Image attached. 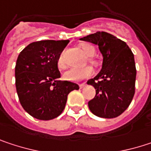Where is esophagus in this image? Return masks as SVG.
<instances>
[{"instance_id":"obj_1","label":"esophagus","mask_w":151,"mask_h":151,"mask_svg":"<svg viewBox=\"0 0 151 151\" xmlns=\"http://www.w3.org/2000/svg\"><path fill=\"white\" fill-rule=\"evenodd\" d=\"M85 86H86V83H82V84L79 85V87H80V88H84Z\"/></svg>"}]
</instances>
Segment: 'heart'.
<instances>
[{"label": "heart", "mask_w": 151, "mask_h": 151, "mask_svg": "<svg viewBox=\"0 0 151 151\" xmlns=\"http://www.w3.org/2000/svg\"><path fill=\"white\" fill-rule=\"evenodd\" d=\"M80 49L82 50V51L86 55V56H93L95 52V49L94 47L89 44H81ZM90 62L92 63H95L93 59H90ZM58 65L59 68H65V65L64 62V58L63 56L61 55L58 58ZM93 74V70L91 66H86L84 68H72L68 71H66L65 73V78L68 80L71 81H74V82H78L81 81L85 78H87L89 77Z\"/></svg>", "instance_id": "heart-1"}]
</instances>
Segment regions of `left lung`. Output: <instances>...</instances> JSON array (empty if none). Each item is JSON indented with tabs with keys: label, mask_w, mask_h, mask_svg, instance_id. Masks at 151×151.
<instances>
[{
	"label": "left lung",
	"mask_w": 151,
	"mask_h": 151,
	"mask_svg": "<svg viewBox=\"0 0 151 151\" xmlns=\"http://www.w3.org/2000/svg\"><path fill=\"white\" fill-rule=\"evenodd\" d=\"M80 40L97 45L103 56L101 72L87 81L96 91L94 98L88 102L89 109L96 116L115 118L129 107L135 94L134 54L125 42L104 31Z\"/></svg>",
	"instance_id": "8db88e82"
}]
</instances>
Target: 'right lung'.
Instances as JSON below:
<instances>
[{
	"mask_svg": "<svg viewBox=\"0 0 151 151\" xmlns=\"http://www.w3.org/2000/svg\"><path fill=\"white\" fill-rule=\"evenodd\" d=\"M69 40H44L29 44L15 64V87L23 109L36 119L48 121L61 114L69 93L78 84L59 80L58 60Z\"/></svg>",
	"mask_w": 151,
	"mask_h": 151,
	"instance_id": "obj_1",
	"label": "right lung"
}]
</instances>
